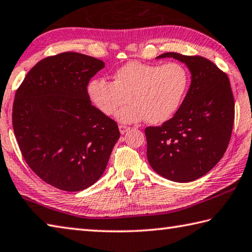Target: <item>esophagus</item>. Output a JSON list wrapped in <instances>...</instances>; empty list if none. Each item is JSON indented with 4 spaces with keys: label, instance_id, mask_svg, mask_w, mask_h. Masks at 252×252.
<instances>
[{
    "label": "esophagus",
    "instance_id": "34e87169",
    "mask_svg": "<svg viewBox=\"0 0 252 252\" xmlns=\"http://www.w3.org/2000/svg\"><path fill=\"white\" fill-rule=\"evenodd\" d=\"M119 130H120V133L121 134H125L126 131H129L130 130V127L129 126H119Z\"/></svg>",
    "mask_w": 252,
    "mask_h": 252
}]
</instances>
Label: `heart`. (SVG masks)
<instances>
[{"label": "heart", "instance_id": "1", "mask_svg": "<svg viewBox=\"0 0 252 252\" xmlns=\"http://www.w3.org/2000/svg\"><path fill=\"white\" fill-rule=\"evenodd\" d=\"M189 72L181 63H144L130 62L114 72L113 81L94 79L88 85L91 101L106 116L118 113L121 122L145 119L158 125L172 118L180 109L189 86Z\"/></svg>", "mask_w": 252, "mask_h": 252}]
</instances>
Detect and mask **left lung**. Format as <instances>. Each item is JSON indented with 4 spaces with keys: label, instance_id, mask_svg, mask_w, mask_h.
I'll return each mask as SVG.
<instances>
[{
    "label": "left lung",
    "instance_id": "8db88e82",
    "mask_svg": "<svg viewBox=\"0 0 252 252\" xmlns=\"http://www.w3.org/2000/svg\"><path fill=\"white\" fill-rule=\"evenodd\" d=\"M184 63L191 75L189 89L173 118L145 129L151 167L167 180L186 183L207 174L225 154L235 120L229 78L202 56L165 53Z\"/></svg>",
    "mask_w": 252,
    "mask_h": 252
}]
</instances>
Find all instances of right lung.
Segmentation results:
<instances>
[{"instance_id":"right-lung-1","label":"right lung","mask_w":252,"mask_h":252,"mask_svg":"<svg viewBox=\"0 0 252 252\" xmlns=\"http://www.w3.org/2000/svg\"><path fill=\"white\" fill-rule=\"evenodd\" d=\"M103 67L94 57L62 53L36 63L16 90L12 119L23 158L62 190L94 185L120 138L117 122L91 104L87 91Z\"/></svg>"}]
</instances>
